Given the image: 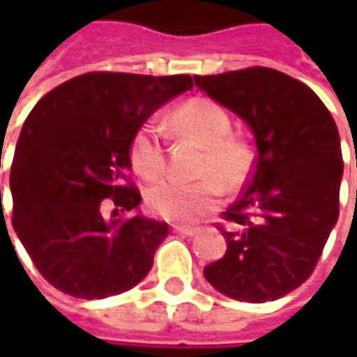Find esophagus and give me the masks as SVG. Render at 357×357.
Wrapping results in <instances>:
<instances>
[{"label": "esophagus", "instance_id": "1", "mask_svg": "<svg viewBox=\"0 0 357 357\" xmlns=\"http://www.w3.org/2000/svg\"><path fill=\"white\" fill-rule=\"evenodd\" d=\"M174 231L179 233V235H183V237H193L199 233L197 227H183V225H174Z\"/></svg>", "mask_w": 357, "mask_h": 357}]
</instances>
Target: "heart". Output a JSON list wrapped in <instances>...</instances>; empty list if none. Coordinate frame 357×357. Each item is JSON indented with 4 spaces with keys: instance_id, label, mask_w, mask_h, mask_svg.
<instances>
[{
    "instance_id": "obj_1",
    "label": "heart",
    "mask_w": 357,
    "mask_h": 357,
    "mask_svg": "<svg viewBox=\"0 0 357 357\" xmlns=\"http://www.w3.org/2000/svg\"><path fill=\"white\" fill-rule=\"evenodd\" d=\"M172 132L201 147L195 164V181H162L151 187L145 202L156 216L189 224L216 210L225 189L235 191L247 183L252 170V149L231 135V118L208 99H191L170 114ZM130 162L135 174L155 181L166 172L162 133L155 122L141 124L130 141Z\"/></svg>"
}]
</instances>
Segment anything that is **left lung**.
I'll use <instances>...</instances> for the list:
<instances>
[{
	"instance_id": "left-lung-1",
	"label": "left lung",
	"mask_w": 357,
	"mask_h": 357,
	"mask_svg": "<svg viewBox=\"0 0 357 357\" xmlns=\"http://www.w3.org/2000/svg\"><path fill=\"white\" fill-rule=\"evenodd\" d=\"M195 84L243 118L258 147L239 201L224 212L233 229L218 225L227 250L204 277L229 298H281L312 275L338 220L337 124L306 84L273 68L195 76Z\"/></svg>"
}]
</instances>
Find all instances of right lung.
Listing matches in <instances>:
<instances>
[{
    "mask_svg": "<svg viewBox=\"0 0 357 357\" xmlns=\"http://www.w3.org/2000/svg\"><path fill=\"white\" fill-rule=\"evenodd\" d=\"M187 89L189 74L88 73L36 102L13 156V227L55 289L107 298L153 268L168 224L141 214L107 220L102 212L107 202L116 216L139 206V189L128 178L132 135Z\"/></svg>",
    "mask_w": 357,
    "mask_h": 357,
    "instance_id": "add662e5",
    "label": "right lung"
}]
</instances>
